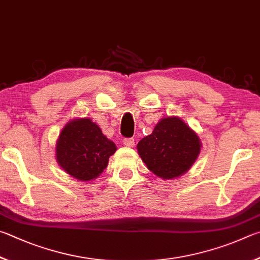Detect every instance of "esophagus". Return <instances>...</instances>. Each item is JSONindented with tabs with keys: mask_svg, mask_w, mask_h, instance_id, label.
Instances as JSON below:
<instances>
[{
	"mask_svg": "<svg viewBox=\"0 0 260 260\" xmlns=\"http://www.w3.org/2000/svg\"><path fill=\"white\" fill-rule=\"evenodd\" d=\"M123 144L127 147H134L135 146V139L134 138H124L123 139Z\"/></svg>",
	"mask_w": 260,
	"mask_h": 260,
	"instance_id": "34e87169",
	"label": "esophagus"
}]
</instances>
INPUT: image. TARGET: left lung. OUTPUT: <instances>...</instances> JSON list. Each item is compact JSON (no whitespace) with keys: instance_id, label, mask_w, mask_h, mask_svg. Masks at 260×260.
<instances>
[{"instance_id":"1","label":"left lung","mask_w":260,"mask_h":260,"mask_svg":"<svg viewBox=\"0 0 260 260\" xmlns=\"http://www.w3.org/2000/svg\"><path fill=\"white\" fill-rule=\"evenodd\" d=\"M138 153L153 174L163 179L179 177L193 165L201 151L200 139L178 117H166L152 135L137 145Z\"/></svg>"}]
</instances>
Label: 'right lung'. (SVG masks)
Masks as SVG:
<instances>
[{
    "instance_id": "add662e5",
    "label": "right lung",
    "mask_w": 260,
    "mask_h": 260,
    "mask_svg": "<svg viewBox=\"0 0 260 260\" xmlns=\"http://www.w3.org/2000/svg\"><path fill=\"white\" fill-rule=\"evenodd\" d=\"M116 151L89 118H79L63 127L57 143V161L68 175L83 181L97 178Z\"/></svg>"
}]
</instances>
